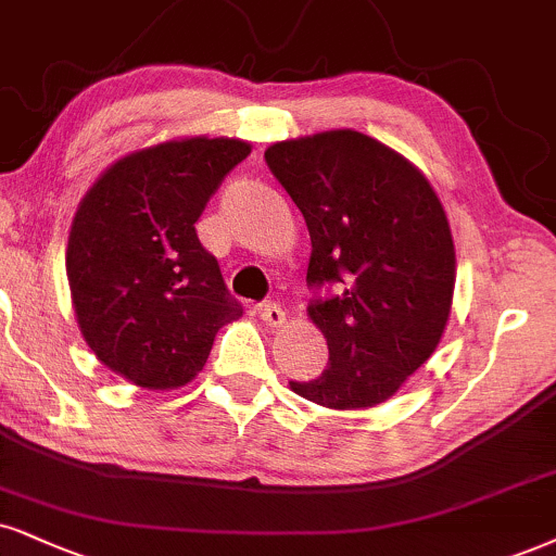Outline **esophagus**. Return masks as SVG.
Here are the masks:
<instances>
[{
	"mask_svg": "<svg viewBox=\"0 0 556 556\" xmlns=\"http://www.w3.org/2000/svg\"><path fill=\"white\" fill-rule=\"evenodd\" d=\"M260 319L270 327H280L286 321V312L278 304H263L260 306Z\"/></svg>",
	"mask_w": 556,
	"mask_h": 556,
	"instance_id": "obj_1",
	"label": "esophagus"
}]
</instances>
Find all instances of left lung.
Here are the masks:
<instances>
[{
  "instance_id": "left-lung-1",
  "label": "left lung",
  "mask_w": 556,
  "mask_h": 556,
  "mask_svg": "<svg viewBox=\"0 0 556 556\" xmlns=\"http://www.w3.org/2000/svg\"><path fill=\"white\" fill-rule=\"evenodd\" d=\"M265 162L304 214L306 280L330 348L317 379L291 392L330 409L387 402L435 353L451 317L456 247L441 198L407 156L353 128L276 141Z\"/></svg>"
}]
</instances>
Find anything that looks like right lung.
I'll list each match as a JSON object with an SVG mask.
<instances>
[{
	"label": "right lung",
	"mask_w": 556,
	"mask_h": 556,
	"mask_svg": "<svg viewBox=\"0 0 556 556\" xmlns=\"http://www.w3.org/2000/svg\"><path fill=\"white\" fill-rule=\"evenodd\" d=\"M250 141L185 136L121 156L72 218L66 278L89 351L141 389H177L242 317L195 222Z\"/></svg>",
	"instance_id": "obj_1"
}]
</instances>
